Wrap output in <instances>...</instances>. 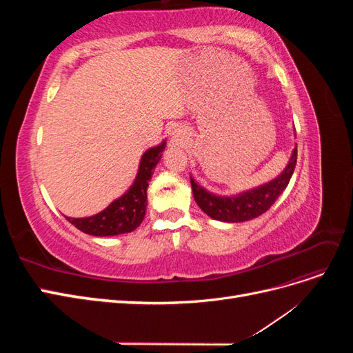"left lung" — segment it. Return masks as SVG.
Returning <instances> with one entry per match:
<instances>
[{
	"label": "left lung",
	"mask_w": 353,
	"mask_h": 353,
	"mask_svg": "<svg viewBox=\"0 0 353 353\" xmlns=\"http://www.w3.org/2000/svg\"><path fill=\"white\" fill-rule=\"evenodd\" d=\"M297 160V147L283 172L270 183L244 191L237 196L221 197L209 193L190 176L194 200L199 208L210 218L222 222H244L261 216L268 210L290 183Z\"/></svg>",
	"instance_id": "obj_1"
}]
</instances>
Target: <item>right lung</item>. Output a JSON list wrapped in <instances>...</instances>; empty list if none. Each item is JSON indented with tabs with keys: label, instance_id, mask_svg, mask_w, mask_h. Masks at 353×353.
<instances>
[{
	"label": "right lung",
	"instance_id": "obj_1",
	"mask_svg": "<svg viewBox=\"0 0 353 353\" xmlns=\"http://www.w3.org/2000/svg\"><path fill=\"white\" fill-rule=\"evenodd\" d=\"M163 141L157 147H152L143 154L138 174L134 184L126 193L101 210L97 215L88 218H69L66 219L85 234L95 237H110L134 231L144 219L147 206V187L152 179L153 169L159 163L165 150Z\"/></svg>",
	"mask_w": 353,
	"mask_h": 353
}]
</instances>
